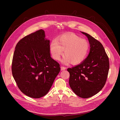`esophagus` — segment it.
<instances>
[{
  "instance_id": "obj_1",
  "label": "esophagus",
  "mask_w": 120,
  "mask_h": 120,
  "mask_svg": "<svg viewBox=\"0 0 120 120\" xmlns=\"http://www.w3.org/2000/svg\"><path fill=\"white\" fill-rule=\"evenodd\" d=\"M66 68H67L61 66V67H60V69H61V71H64V70H66Z\"/></svg>"
}]
</instances>
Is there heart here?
<instances>
[{
  "label": "heart",
  "mask_w": 120,
  "mask_h": 120,
  "mask_svg": "<svg viewBox=\"0 0 120 120\" xmlns=\"http://www.w3.org/2000/svg\"><path fill=\"white\" fill-rule=\"evenodd\" d=\"M90 44L87 40L74 34H64L52 41L50 52L54 59L60 60L64 50V59L72 64H81L88 55Z\"/></svg>",
  "instance_id": "b5f03b06"
}]
</instances>
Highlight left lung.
Wrapping results in <instances>:
<instances>
[{"label":"left lung","mask_w":120,"mask_h":120,"mask_svg":"<svg viewBox=\"0 0 120 120\" xmlns=\"http://www.w3.org/2000/svg\"><path fill=\"white\" fill-rule=\"evenodd\" d=\"M81 32L88 38L89 54L80 64L67 70L70 72L69 85L72 91L79 97L86 99L95 95L103 89L110 64L101 43L90 34Z\"/></svg>","instance_id":"obj_1"}]
</instances>
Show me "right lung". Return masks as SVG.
<instances>
[{
    "instance_id": "right-lung-1",
    "label": "right lung",
    "mask_w": 120,
    "mask_h": 120,
    "mask_svg": "<svg viewBox=\"0 0 120 120\" xmlns=\"http://www.w3.org/2000/svg\"><path fill=\"white\" fill-rule=\"evenodd\" d=\"M40 30L18 42L12 62V74L21 92L40 98L49 92L60 71V64L50 56L49 40Z\"/></svg>"
}]
</instances>
